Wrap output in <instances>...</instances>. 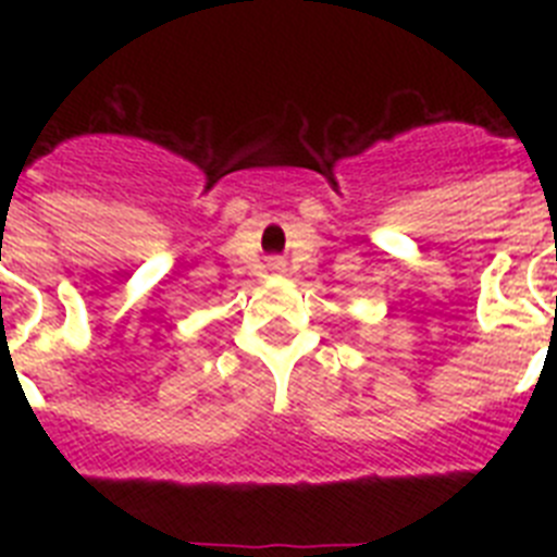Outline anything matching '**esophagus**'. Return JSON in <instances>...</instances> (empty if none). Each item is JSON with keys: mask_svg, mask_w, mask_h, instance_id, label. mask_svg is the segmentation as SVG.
<instances>
[{"mask_svg": "<svg viewBox=\"0 0 557 557\" xmlns=\"http://www.w3.org/2000/svg\"><path fill=\"white\" fill-rule=\"evenodd\" d=\"M275 268H282V264H278V262H275Z\"/></svg>", "mask_w": 557, "mask_h": 557, "instance_id": "34e87169", "label": "esophagus"}]
</instances>
